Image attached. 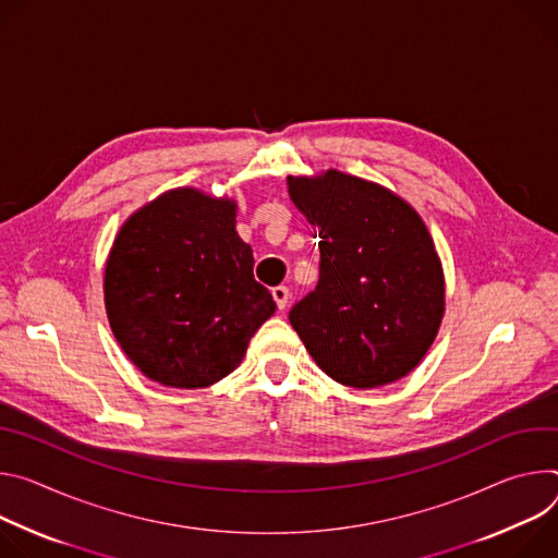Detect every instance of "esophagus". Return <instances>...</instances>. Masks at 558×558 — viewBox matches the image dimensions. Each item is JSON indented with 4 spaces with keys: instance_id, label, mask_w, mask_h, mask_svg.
I'll return each mask as SVG.
<instances>
[{
    "instance_id": "obj_1",
    "label": "esophagus",
    "mask_w": 558,
    "mask_h": 558,
    "mask_svg": "<svg viewBox=\"0 0 558 558\" xmlns=\"http://www.w3.org/2000/svg\"><path fill=\"white\" fill-rule=\"evenodd\" d=\"M272 299H275L279 311H283V307L288 305V299H290V290L286 286H277V288H272Z\"/></svg>"
}]
</instances>
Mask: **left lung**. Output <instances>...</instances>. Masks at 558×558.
Wrapping results in <instances>:
<instances>
[{"label": "left lung", "instance_id": "1", "mask_svg": "<svg viewBox=\"0 0 558 558\" xmlns=\"http://www.w3.org/2000/svg\"><path fill=\"white\" fill-rule=\"evenodd\" d=\"M294 206L319 228V281L288 315L335 381L377 388L405 377L437 337L444 270L412 206L373 181L328 170L288 177Z\"/></svg>", "mask_w": 558, "mask_h": 558}]
</instances>
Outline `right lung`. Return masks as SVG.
<instances>
[{"instance_id":"right-lung-1","label":"right lung","mask_w":558,"mask_h":558,"mask_svg":"<svg viewBox=\"0 0 558 558\" xmlns=\"http://www.w3.org/2000/svg\"><path fill=\"white\" fill-rule=\"evenodd\" d=\"M253 266L232 202L181 189L144 206L106 262V313L121 350L163 386L221 381L277 307Z\"/></svg>"}]
</instances>
